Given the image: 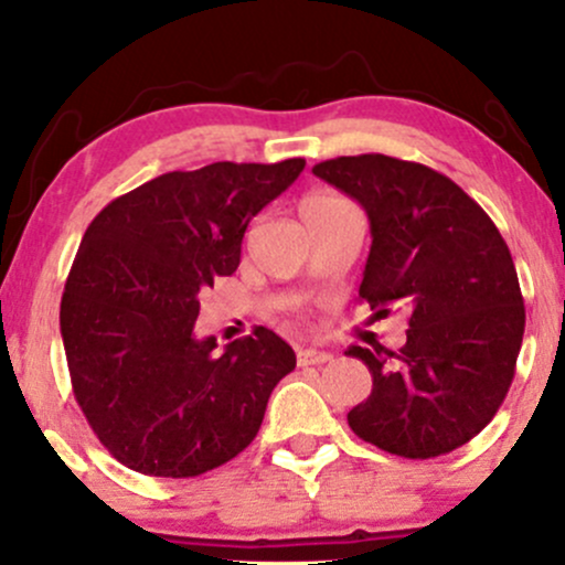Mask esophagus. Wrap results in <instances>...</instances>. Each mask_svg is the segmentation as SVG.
<instances>
[{"label": "esophagus", "mask_w": 565, "mask_h": 565, "mask_svg": "<svg viewBox=\"0 0 565 565\" xmlns=\"http://www.w3.org/2000/svg\"><path fill=\"white\" fill-rule=\"evenodd\" d=\"M334 355L329 350L321 348H300L297 350V364L300 366H319V364H329Z\"/></svg>", "instance_id": "1"}]
</instances>
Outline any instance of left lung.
<instances>
[{
    "instance_id": "8db88e82",
    "label": "left lung",
    "mask_w": 565,
    "mask_h": 565,
    "mask_svg": "<svg viewBox=\"0 0 565 565\" xmlns=\"http://www.w3.org/2000/svg\"><path fill=\"white\" fill-rule=\"evenodd\" d=\"M366 210L372 249L359 297L406 310V345L348 348L374 387L348 414L366 444L406 459L449 454L494 419L521 353L526 308L502 233L454 180L382 153L313 167Z\"/></svg>"
}]
</instances>
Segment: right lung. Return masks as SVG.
<instances>
[{"label": "right lung", "instance_id": "right-lung-1", "mask_svg": "<svg viewBox=\"0 0 565 565\" xmlns=\"http://www.w3.org/2000/svg\"><path fill=\"white\" fill-rule=\"evenodd\" d=\"M305 159L167 172L103 206L76 252L61 334L76 404L129 470L193 478L242 454L295 350L270 329L199 340V295L242 260L249 220Z\"/></svg>", "mask_w": 565, "mask_h": 565}]
</instances>
